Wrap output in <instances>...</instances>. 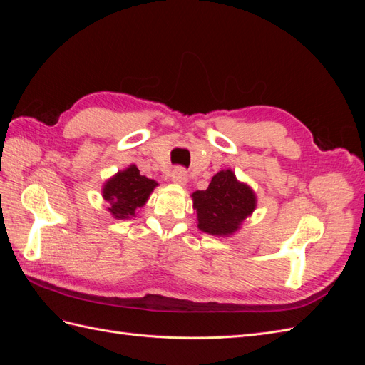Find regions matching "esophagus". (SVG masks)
<instances>
[{"mask_svg": "<svg viewBox=\"0 0 365 365\" xmlns=\"http://www.w3.org/2000/svg\"><path fill=\"white\" fill-rule=\"evenodd\" d=\"M172 181L176 184H181L185 185L187 184V172L182 168H176L172 173Z\"/></svg>", "mask_w": 365, "mask_h": 365, "instance_id": "esophagus-1", "label": "esophagus"}]
</instances>
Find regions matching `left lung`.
I'll use <instances>...</instances> for the list:
<instances>
[{
  "label": "left lung",
  "mask_w": 365,
  "mask_h": 365,
  "mask_svg": "<svg viewBox=\"0 0 365 365\" xmlns=\"http://www.w3.org/2000/svg\"><path fill=\"white\" fill-rule=\"evenodd\" d=\"M197 227L213 236H228L256 208V196L248 185L236 180L231 170L217 172L207 190L192 195Z\"/></svg>",
  "instance_id": "obj_1"
}]
</instances>
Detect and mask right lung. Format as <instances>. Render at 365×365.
I'll return each instance as SVG.
<instances>
[{"instance_id": "add662e5", "label": "right lung", "mask_w": 365, "mask_h": 365, "mask_svg": "<svg viewBox=\"0 0 365 365\" xmlns=\"http://www.w3.org/2000/svg\"><path fill=\"white\" fill-rule=\"evenodd\" d=\"M155 187V181L140 175L137 165L132 164L105 184L103 197L109 204V212L117 219H126L134 216L137 208L145 205Z\"/></svg>"}]
</instances>
